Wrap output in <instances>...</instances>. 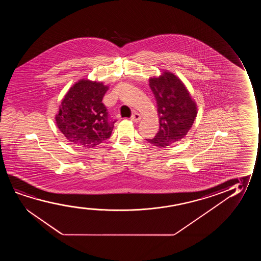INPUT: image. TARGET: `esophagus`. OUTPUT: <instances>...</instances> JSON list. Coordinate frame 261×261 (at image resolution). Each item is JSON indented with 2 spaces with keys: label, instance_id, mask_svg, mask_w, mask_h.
Segmentation results:
<instances>
[{
  "label": "esophagus",
  "instance_id": "obj_1",
  "mask_svg": "<svg viewBox=\"0 0 261 261\" xmlns=\"http://www.w3.org/2000/svg\"><path fill=\"white\" fill-rule=\"evenodd\" d=\"M131 120L134 122H139L141 120V116H140L139 113H137V112H135L134 114L131 116Z\"/></svg>",
  "mask_w": 261,
  "mask_h": 261
}]
</instances>
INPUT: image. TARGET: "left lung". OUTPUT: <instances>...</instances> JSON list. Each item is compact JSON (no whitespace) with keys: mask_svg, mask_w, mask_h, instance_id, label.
<instances>
[{"mask_svg":"<svg viewBox=\"0 0 261 261\" xmlns=\"http://www.w3.org/2000/svg\"><path fill=\"white\" fill-rule=\"evenodd\" d=\"M149 83L157 101L160 128L153 138L146 140L165 148L187 135L196 118V105L181 80L172 73L164 72Z\"/></svg>","mask_w":261,"mask_h":261,"instance_id":"8db88e82","label":"left lung"}]
</instances>
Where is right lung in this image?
<instances>
[{"instance_id":"add662e5","label":"right lung","mask_w":261,"mask_h":261,"mask_svg":"<svg viewBox=\"0 0 261 261\" xmlns=\"http://www.w3.org/2000/svg\"><path fill=\"white\" fill-rule=\"evenodd\" d=\"M107 90L102 83L81 80L65 95L55 119L72 144L88 149L111 137L116 120L102 103Z\"/></svg>"}]
</instances>
